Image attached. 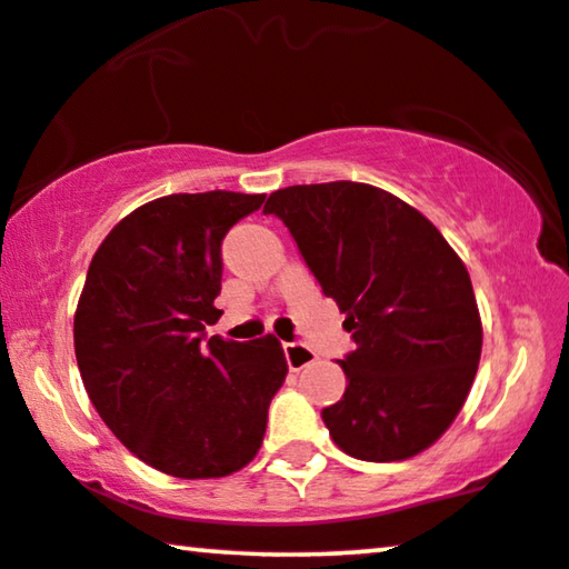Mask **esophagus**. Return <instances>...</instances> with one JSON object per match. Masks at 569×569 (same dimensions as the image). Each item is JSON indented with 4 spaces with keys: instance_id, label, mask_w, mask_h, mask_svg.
Returning <instances> with one entry per match:
<instances>
[{
    "instance_id": "34e87169",
    "label": "esophagus",
    "mask_w": 569,
    "mask_h": 569,
    "mask_svg": "<svg viewBox=\"0 0 569 569\" xmlns=\"http://www.w3.org/2000/svg\"><path fill=\"white\" fill-rule=\"evenodd\" d=\"M284 357H287V365H290V370H302L316 360V355L310 352L306 345H298V341L284 345Z\"/></svg>"
}]
</instances>
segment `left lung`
<instances>
[{
    "label": "left lung",
    "mask_w": 569,
    "mask_h": 569,
    "mask_svg": "<svg viewBox=\"0 0 569 569\" xmlns=\"http://www.w3.org/2000/svg\"><path fill=\"white\" fill-rule=\"evenodd\" d=\"M263 212L290 228L357 349L339 360L331 440L360 461H407L440 440L471 391L481 318L461 256L422 212L370 183L287 186Z\"/></svg>",
    "instance_id": "left-lung-1"
}]
</instances>
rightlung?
<instances>
[{"label": "right lung", "mask_w": 569, "mask_h": 569, "mask_svg": "<svg viewBox=\"0 0 569 569\" xmlns=\"http://www.w3.org/2000/svg\"><path fill=\"white\" fill-rule=\"evenodd\" d=\"M263 193H170L123 217L92 256L74 310L84 391L152 469L220 479L259 453L287 360L274 333L204 339L217 323L222 238Z\"/></svg>", "instance_id": "obj_1"}]
</instances>
